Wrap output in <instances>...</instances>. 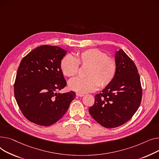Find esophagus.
<instances>
[{"label":"esophagus","mask_w":159,"mask_h":159,"mask_svg":"<svg viewBox=\"0 0 159 159\" xmlns=\"http://www.w3.org/2000/svg\"><path fill=\"white\" fill-rule=\"evenodd\" d=\"M76 96H79V97H83V96H84V94H81V93H76Z\"/></svg>","instance_id":"34e87169"}]
</instances>
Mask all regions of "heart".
<instances>
[{
    "label": "heart",
    "instance_id": "obj_1",
    "mask_svg": "<svg viewBox=\"0 0 159 159\" xmlns=\"http://www.w3.org/2000/svg\"><path fill=\"white\" fill-rule=\"evenodd\" d=\"M79 65L88 67L85 78H74L69 81V89L81 94L96 90L99 86L104 88L113 81L117 72L116 61L108 58L107 54L96 49L79 52L72 57L66 55L60 63L65 76L74 77L79 71Z\"/></svg>",
    "mask_w": 159,
    "mask_h": 159
}]
</instances>
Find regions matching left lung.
I'll return each instance as SVG.
<instances>
[{
    "mask_svg": "<svg viewBox=\"0 0 159 159\" xmlns=\"http://www.w3.org/2000/svg\"><path fill=\"white\" fill-rule=\"evenodd\" d=\"M116 76L110 85L95 96L89 111L97 122L108 128L126 123L138 110L142 87L137 67L123 49L116 52Z\"/></svg>",
    "mask_w": 159,
    "mask_h": 159,
    "instance_id": "1",
    "label": "left lung"
}]
</instances>
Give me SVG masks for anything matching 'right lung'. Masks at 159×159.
Wrapping results in <instances>:
<instances>
[{
    "mask_svg": "<svg viewBox=\"0 0 159 159\" xmlns=\"http://www.w3.org/2000/svg\"><path fill=\"white\" fill-rule=\"evenodd\" d=\"M67 51L42 45L22 60L14 85L15 97L23 115L31 122L48 126L66 112L76 93H57L66 86L60 63Z\"/></svg>",
    "mask_w": 159,
    "mask_h": 159,
    "instance_id": "1",
    "label": "right lung"
}]
</instances>
